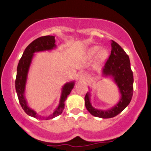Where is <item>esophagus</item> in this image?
Instances as JSON below:
<instances>
[{
	"label": "esophagus",
	"instance_id": "34e87169",
	"mask_svg": "<svg viewBox=\"0 0 151 151\" xmlns=\"http://www.w3.org/2000/svg\"><path fill=\"white\" fill-rule=\"evenodd\" d=\"M88 77H87V75L85 73H82L80 75V79L82 81H86V80H87Z\"/></svg>",
	"mask_w": 151,
	"mask_h": 151
}]
</instances>
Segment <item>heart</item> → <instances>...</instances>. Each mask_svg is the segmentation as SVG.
<instances>
[{"label":"heart","instance_id":"1","mask_svg":"<svg viewBox=\"0 0 151 151\" xmlns=\"http://www.w3.org/2000/svg\"><path fill=\"white\" fill-rule=\"evenodd\" d=\"M100 49H101V47L99 46L92 47H91L88 50V55H89L90 58H92V57L94 56L99 51ZM106 55V52L105 50H101L99 52V60H103L105 58Z\"/></svg>","mask_w":151,"mask_h":151}]
</instances>
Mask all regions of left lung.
Here are the masks:
<instances>
[{"instance_id":"obj_1","label":"left lung","mask_w":151,"mask_h":151,"mask_svg":"<svg viewBox=\"0 0 151 151\" xmlns=\"http://www.w3.org/2000/svg\"><path fill=\"white\" fill-rule=\"evenodd\" d=\"M111 52L102 69L104 77H111L119 88L121 97L112 108L107 110L95 109L91 104V93H86L85 106L91 115L102 119H110L120 114L131 102L133 91V75L129 57L118 43L111 40Z\"/></svg>"}]
</instances>
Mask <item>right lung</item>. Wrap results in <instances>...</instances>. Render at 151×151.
<instances>
[{
	"mask_svg": "<svg viewBox=\"0 0 151 151\" xmlns=\"http://www.w3.org/2000/svg\"><path fill=\"white\" fill-rule=\"evenodd\" d=\"M55 45V36L47 35L40 37L35 40L25 48V51L22 54L21 58L19 61L18 67H17V75L15 79V90L18 95L19 102L21 105L22 109L27 115L39 119H52L53 118L60 115L65 109V102L67 96L70 94L74 86V81H71L64 84L62 89L61 96H60V102L58 106L54 111L53 113L50 115L42 116H40L27 105V100L25 96L26 82H27V74L32 60L33 59L34 54L38 52L50 51L56 48Z\"/></svg>",
	"mask_w": 151,
	"mask_h": 151,
	"instance_id": "add662e5",
	"label": "right lung"
}]
</instances>
